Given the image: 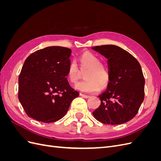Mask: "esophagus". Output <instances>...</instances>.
<instances>
[{"label":"esophagus","mask_w":161,"mask_h":161,"mask_svg":"<svg viewBox=\"0 0 161 161\" xmlns=\"http://www.w3.org/2000/svg\"><path fill=\"white\" fill-rule=\"evenodd\" d=\"M80 95H81L82 97H84V98H85V99L89 98V97H90V95H85V94H82V93H80Z\"/></svg>","instance_id":"34e87169"}]
</instances>
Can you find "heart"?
Wrapping results in <instances>:
<instances>
[{
  "label": "heart",
  "mask_w": 161,
  "mask_h": 161,
  "mask_svg": "<svg viewBox=\"0 0 161 161\" xmlns=\"http://www.w3.org/2000/svg\"><path fill=\"white\" fill-rule=\"evenodd\" d=\"M80 69L75 62H71L68 68L66 77L70 83L75 84L85 72L86 80L80 82L76 88L82 92H95L99 91L101 86L105 88L109 82V75L106 67L101 64L100 58L94 53L86 52L78 59Z\"/></svg>",
  "instance_id": "obj_1"
}]
</instances>
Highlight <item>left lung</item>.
Wrapping results in <instances>:
<instances>
[{"mask_svg":"<svg viewBox=\"0 0 161 161\" xmlns=\"http://www.w3.org/2000/svg\"><path fill=\"white\" fill-rule=\"evenodd\" d=\"M92 49L108 59L109 82L99 95L101 105L92 112L105 124H124L134 118L144 99L145 80L138 61L117 46L103 45Z\"/></svg>","mask_w":161,"mask_h":161,"instance_id":"left-lung-1","label":"left lung"}]
</instances>
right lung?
<instances>
[{"mask_svg":"<svg viewBox=\"0 0 161 161\" xmlns=\"http://www.w3.org/2000/svg\"><path fill=\"white\" fill-rule=\"evenodd\" d=\"M71 52L69 48L50 46L27 58L19 76L18 97L30 118L54 122L65 115L79 95L66 79Z\"/></svg>","mask_w":161,"mask_h":161,"instance_id":"add662e5","label":"right lung"}]
</instances>
